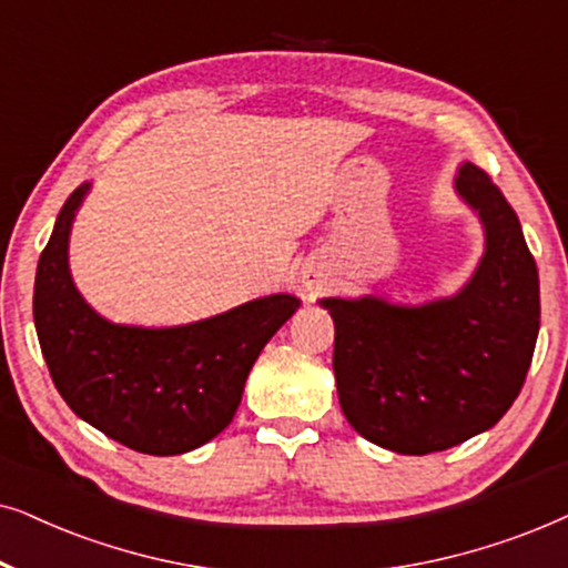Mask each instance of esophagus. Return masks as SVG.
I'll list each match as a JSON object with an SVG mask.
<instances>
[{
    "instance_id": "esophagus-1",
    "label": "esophagus",
    "mask_w": 568,
    "mask_h": 568,
    "mask_svg": "<svg viewBox=\"0 0 568 568\" xmlns=\"http://www.w3.org/2000/svg\"><path fill=\"white\" fill-rule=\"evenodd\" d=\"M306 285H308V288H312V285H314V283H306Z\"/></svg>"
}]
</instances>
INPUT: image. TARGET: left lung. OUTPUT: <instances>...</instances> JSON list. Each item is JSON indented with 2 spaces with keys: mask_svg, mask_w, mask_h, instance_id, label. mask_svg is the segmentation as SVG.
I'll return each mask as SVG.
<instances>
[{
  "mask_svg": "<svg viewBox=\"0 0 568 568\" xmlns=\"http://www.w3.org/2000/svg\"><path fill=\"white\" fill-rule=\"evenodd\" d=\"M455 192L486 236L455 296L320 301L335 322L332 368L347 423L397 455L444 452L494 428L525 384L540 329L538 267L517 213L473 163L459 165Z\"/></svg>",
  "mask_w": 568,
  "mask_h": 568,
  "instance_id": "left-lung-1",
  "label": "left lung"
}]
</instances>
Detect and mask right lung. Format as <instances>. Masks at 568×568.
Returning <instances> with one entry per match:
<instances>
[{"instance_id": "obj_1", "label": "right lung", "mask_w": 568, "mask_h": 568, "mask_svg": "<svg viewBox=\"0 0 568 568\" xmlns=\"http://www.w3.org/2000/svg\"><path fill=\"white\" fill-rule=\"evenodd\" d=\"M88 192L90 181L70 194L38 260L41 353L78 418L142 455H184L233 420L254 361L301 301L272 293L176 327L109 322L82 298L70 272V233Z\"/></svg>"}]
</instances>
